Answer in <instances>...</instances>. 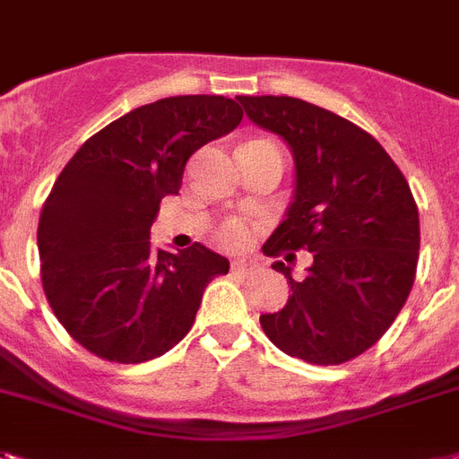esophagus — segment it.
<instances>
[{"label":"esophagus","mask_w":459,"mask_h":459,"mask_svg":"<svg viewBox=\"0 0 459 459\" xmlns=\"http://www.w3.org/2000/svg\"><path fill=\"white\" fill-rule=\"evenodd\" d=\"M230 266H233L236 273H249V271H255L256 268V259H245V256H242V259H236Z\"/></svg>","instance_id":"obj_1"}]
</instances>
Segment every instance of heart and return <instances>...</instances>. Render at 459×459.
<instances>
[{
    "instance_id": "b5f03b06",
    "label": "heart",
    "mask_w": 459,
    "mask_h": 459,
    "mask_svg": "<svg viewBox=\"0 0 459 459\" xmlns=\"http://www.w3.org/2000/svg\"><path fill=\"white\" fill-rule=\"evenodd\" d=\"M219 238H221L223 245H229V247H240V245H245V242H247L249 230L242 221H229L221 226V230H219Z\"/></svg>"
}]
</instances>
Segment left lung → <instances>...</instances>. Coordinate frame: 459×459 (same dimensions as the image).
Here are the masks:
<instances>
[{
	"mask_svg": "<svg viewBox=\"0 0 459 459\" xmlns=\"http://www.w3.org/2000/svg\"><path fill=\"white\" fill-rule=\"evenodd\" d=\"M245 115L278 134L294 160L285 219L264 245L278 256L304 247L315 264L304 281L273 262L292 294L262 314L281 351L316 365H339L368 351L401 314L420 256V217L389 152L353 122L292 96H238Z\"/></svg>",
	"mask_w": 459,
	"mask_h": 459,
	"instance_id": "1",
	"label": "left lung"
}]
</instances>
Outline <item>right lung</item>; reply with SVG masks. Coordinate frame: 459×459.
I'll use <instances>...</instances> for the list:
<instances>
[{
    "label": "right lung",
    "mask_w": 459,
    "mask_h": 459,
    "mask_svg": "<svg viewBox=\"0 0 459 459\" xmlns=\"http://www.w3.org/2000/svg\"><path fill=\"white\" fill-rule=\"evenodd\" d=\"M223 96H169L134 108L84 141L42 207L37 247L56 318L87 351L115 363L167 353L193 327L204 288L229 259L195 242L155 249L160 200L178 195L197 148L233 132Z\"/></svg>",
    "instance_id": "add662e5"
}]
</instances>
